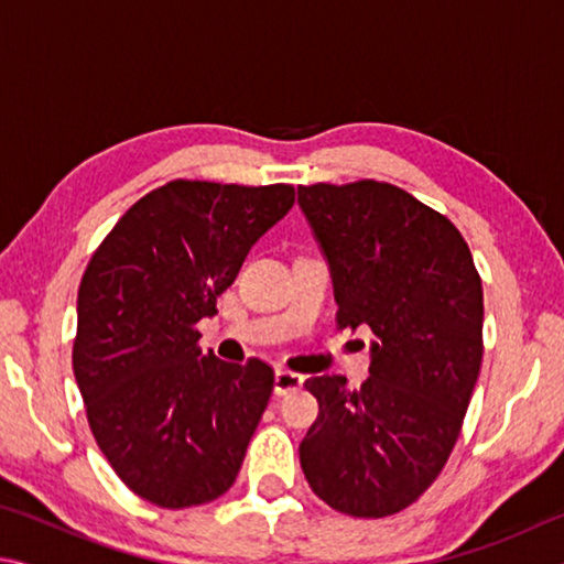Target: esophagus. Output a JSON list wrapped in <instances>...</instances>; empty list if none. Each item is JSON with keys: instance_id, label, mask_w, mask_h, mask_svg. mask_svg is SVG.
<instances>
[{"instance_id": "1", "label": "esophagus", "mask_w": 564, "mask_h": 564, "mask_svg": "<svg viewBox=\"0 0 564 564\" xmlns=\"http://www.w3.org/2000/svg\"><path fill=\"white\" fill-rule=\"evenodd\" d=\"M303 388V376L291 373V370H275V395H289Z\"/></svg>"}]
</instances>
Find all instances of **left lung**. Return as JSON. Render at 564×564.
<instances>
[{
  "label": "left lung",
  "instance_id": "obj_1",
  "mask_svg": "<svg viewBox=\"0 0 564 564\" xmlns=\"http://www.w3.org/2000/svg\"><path fill=\"white\" fill-rule=\"evenodd\" d=\"M326 256L340 330H373L370 378L305 388L318 417L301 443L311 490L352 518H388L451 457L482 362V283L460 231L386 181L299 186Z\"/></svg>",
  "mask_w": 564,
  "mask_h": 564
}]
</instances>
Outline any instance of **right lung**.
Returning a JSON list of instances; mask_svg holds the SVG:
<instances>
[{"instance_id": "right-lung-1", "label": "right lung", "mask_w": 564, "mask_h": 564, "mask_svg": "<svg viewBox=\"0 0 564 564\" xmlns=\"http://www.w3.org/2000/svg\"><path fill=\"white\" fill-rule=\"evenodd\" d=\"M293 202L289 184L169 181L119 218L82 275L72 362L89 427L121 482L159 508L221 498L241 470L273 368L204 352L196 323Z\"/></svg>"}]
</instances>
